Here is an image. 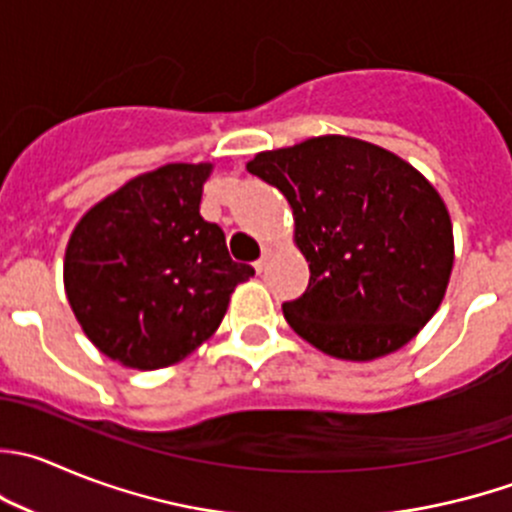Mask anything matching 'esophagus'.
I'll return each instance as SVG.
<instances>
[{"label": "esophagus", "mask_w": 512, "mask_h": 512, "mask_svg": "<svg viewBox=\"0 0 512 512\" xmlns=\"http://www.w3.org/2000/svg\"><path fill=\"white\" fill-rule=\"evenodd\" d=\"M265 260H267V255H265V252H262V257H260V260H255V270H257V275H260V272L265 270Z\"/></svg>", "instance_id": "34e87169"}]
</instances>
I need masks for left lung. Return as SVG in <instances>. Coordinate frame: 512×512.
<instances>
[{
  "mask_svg": "<svg viewBox=\"0 0 512 512\" xmlns=\"http://www.w3.org/2000/svg\"><path fill=\"white\" fill-rule=\"evenodd\" d=\"M247 170L295 215L310 282L282 305L292 330L342 360L388 355L435 315L453 270L445 202L415 167L352 137L260 152Z\"/></svg>",
  "mask_w": 512,
  "mask_h": 512,
  "instance_id": "left-lung-1",
  "label": "left lung"
}]
</instances>
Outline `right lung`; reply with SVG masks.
<instances>
[{"instance_id": "obj_1", "label": "right lung", "mask_w": 512, "mask_h": 512, "mask_svg": "<svg viewBox=\"0 0 512 512\" xmlns=\"http://www.w3.org/2000/svg\"><path fill=\"white\" fill-rule=\"evenodd\" d=\"M210 165H165L94 205L64 257L69 305L112 360L157 370L220 327L232 290L255 275L200 215Z\"/></svg>"}]
</instances>
